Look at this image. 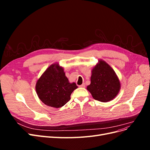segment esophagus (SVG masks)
Masks as SVG:
<instances>
[{"label": "esophagus", "mask_w": 150, "mask_h": 150, "mask_svg": "<svg viewBox=\"0 0 150 150\" xmlns=\"http://www.w3.org/2000/svg\"><path fill=\"white\" fill-rule=\"evenodd\" d=\"M79 87H80V88H85V84H84V83H83V84H82L81 85H80Z\"/></svg>", "instance_id": "obj_1"}]
</instances>
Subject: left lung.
Instances as JSON below:
<instances>
[{
    "label": "left lung",
    "instance_id": "1",
    "mask_svg": "<svg viewBox=\"0 0 150 150\" xmlns=\"http://www.w3.org/2000/svg\"><path fill=\"white\" fill-rule=\"evenodd\" d=\"M121 83L118 77L107 62L99 59L91 70V84L87 89L93 98L101 102L112 100L118 94Z\"/></svg>",
    "mask_w": 150,
    "mask_h": 150
}]
</instances>
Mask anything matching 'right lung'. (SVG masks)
I'll list each match as a JSON object with an SVG mask.
<instances>
[{
    "label": "right lung",
    "mask_w": 150,
    "mask_h": 150,
    "mask_svg": "<svg viewBox=\"0 0 150 150\" xmlns=\"http://www.w3.org/2000/svg\"><path fill=\"white\" fill-rule=\"evenodd\" d=\"M78 88L75 83H69L64 68L58 63L51 64L37 81L35 91L39 98L48 106L59 108L71 99V94Z\"/></svg>",
    "instance_id": "obj_1"
}]
</instances>
